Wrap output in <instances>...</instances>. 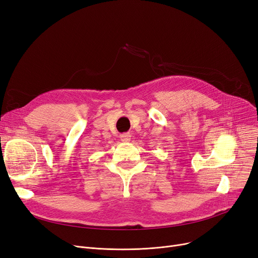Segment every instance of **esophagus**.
Here are the masks:
<instances>
[{
    "label": "esophagus",
    "mask_w": 258,
    "mask_h": 258,
    "mask_svg": "<svg viewBox=\"0 0 258 258\" xmlns=\"http://www.w3.org/2000/svg\"><path fill=\"white\" fill-rule=\"evenodd\" d=\"M120 140H121V142H124V143L130 142L131 134L130 133H122L121 136H120Z\"/></svg>",
    "instance_id": "34e87169"
}]
</instances>
